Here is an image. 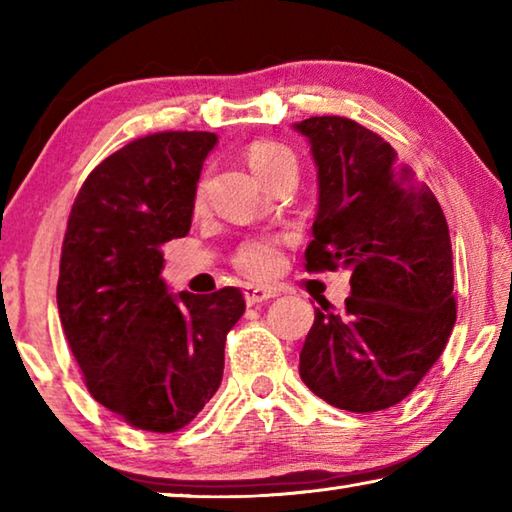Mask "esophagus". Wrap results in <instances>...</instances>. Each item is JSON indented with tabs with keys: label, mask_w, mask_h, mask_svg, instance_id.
Returning <instances> with one entry per match:
<instances>
[{
	"label": "esophagus",
	"mask_w": 512,
	"mask_h": 512,
	"mask_svg": "<svg viewBox=\"0 0 512 512\" xmlns=\"http://www.w3.org/2000/svg\"><path fill=\"white\" fill-rule=\"evenodd\" d=\"M246 302L250 307L257 305V302H266L277 296V289L273 287H259V284H248L246 287Z\"/></svg>",
	"instance_id": "esophagus-1"
}]
</instances>
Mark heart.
<instances>
[{
    "mask_svg": "<svg viewBox=\"0 0 512 512\" xmlns=\"http://www.w3.org/2000/svg\"><path fill=\"white\" fill-rule=\"evenodd\" d=\"M246 160L255 176L262 180L264 185H271L273 180L284 171H296V158H293V153L284 144L271 142V140H259L250 144L246 151ZM203 194H205V180H201V183L196 185V192H194L196 205L203 201ZM232 264L237 266V271H241L248 277H255V280L271 277L280 271L282 266L280 246H277V241L268 237H250L237 246L235 255H232Z\"/></svg>",
    "mask_w": 512,
    "mask_h": 512,
    "instance_id": "1",
    "label": "heart"
}]
</instances>
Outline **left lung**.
<instances>
[{
	"label": "left lung",
	"mask_w": 512,
	"mask_h": 512,
	"mask_svg": "<svg viewBox=\"0 0 512 512\" xmlns=\"http://www.w3.org/2000/svg\"><path fill=\"white\" fill-rule=\"evenodd\" d=\"M296 128L320 189L305 268L352 271L343 311L320 300L300 377L336 409L384 411L413 393L456 323L443 207L384 137L354 119L309 117Z\"/></svg>",
	"instance_id": "1"
}]
</instances>
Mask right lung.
<instances>
[{"label":"right lung","instance_id":"obj_1","mask_svg":"<svg viewBox=\"0 0 512 512\" xmlns=\"http://www.w3.org/2000/svg\"><path fill=\"white\" fill-rule=\"evenodd\" d=\"M216 135L164 131L128 142L85 178L60 250L58 311L90 395L135 429L192 422L223 377L237 287L167 293L162 246L185 237Z\"/></svg>","mask_w":512,"mask_h":512}]
</instances>
